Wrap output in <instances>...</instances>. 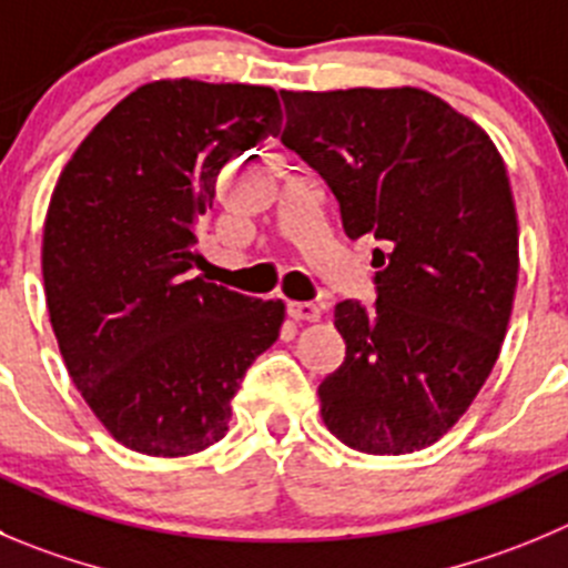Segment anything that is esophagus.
Returning a JSON list of instances; mask_svg holds the SVG:
<instances>
[{
	"mask_svg": "<svg viewBox=\"0 0 568 568\" xmlns=\"http://www.w3.org/2000/svg\"><path fill=\"white\" fill-rule=\"evenodd\" d=\"M287 312L290 317H295V321H321V306L312 304V301H290L287 304Z\"/></svg>",
	"mask_w": 568,
	"mask_h": 568,
	"instance_id": "obj_1",
	"label": "esophagus"
}]
</instances>
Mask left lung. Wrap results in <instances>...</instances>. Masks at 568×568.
I'll list each match as a JSON object with an SVG mask.
<instances>
[{
    "label": "left lung",
    "instance_id": "8db88e82",
    "mask_svg": "<svg viewBox=\"0 0 568 568\" xmlns=\"http://www.w3.org/2000/svg\"><path fill=\"white\" fill-rule=\"evenodd\" d=\"M295 150L334 192L351 240L374 234V306L339 301L345 359L317 387L323 424L365 455L432 446L499 356L518 223L488 133L424 89L281 91Z\"/></svg>",
    "mask_w": 568,
    "mask_h": 568
}]
</instances>
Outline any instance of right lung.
Here are the masks:
<instances>
[{"label":"right lung","mask_w":568,"mask_h":568,"mask_svg":"<svg viewBox=\"0 0 568 568\" xmlns=\"http://www.w3.org/2000/svg\"><path fill=\"white\" fill-rule=\"evenodd\" d=\"M281 128L267 85L155 80L74 150L44 223V293L74 387L122 446L183 457L225 437L281 301L194 278L220 170Z\"/></svg>","instance_id":"right-lung-1"}]
</instances>
